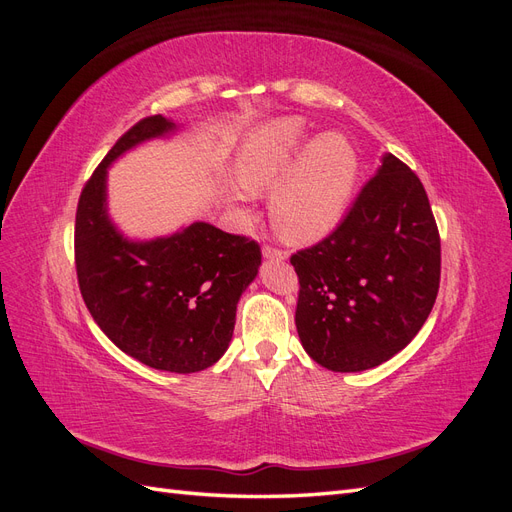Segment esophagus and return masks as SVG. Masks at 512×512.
Segmentation results:
<instances>
[{"label": "esophagus", "mask_w": 512, "mask_h": 512, "mask_svg": "<svg viewBox=\"0 0 512 512\" xmlns=\"http://www.w3.org/2000/svg\"><path fill=\"white\" fill-rule=\"evenodd\" d=\"M262 256L269 260H286L288 258V254L284 250H277V247H271V245L262 247Z\"/></svg>", "instance_id": "obj_1"}]
</instances>
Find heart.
Wrapping results in <instances>:
<instances>
[{"label": "heart", "instance_id": "1", "mask_svg": "<svg viewBox=\"0 0 512 512\" xmlns=\"http://www.w3.org/2000/svg\"><path fill=\"white\" fill-rule=\"evenodd\" d=\"M235 175L241 188H228L230 203L271 192V222L290 243H314L344 218L359 175V158L344 134L324 132L309 141L301 119L260 123L237 149Z\"/></svg>", "mask_w": 512, "mask_h": 512}]
</instances>
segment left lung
<instances>
[{"label":"left lung","instance_id":"8db88e82","mask_svg":"<svg viewBox=\"0 0 512 512\" xmlns=\"http://www.w3.org/2000/svg\"><path fill=\"white\" fill-rule=\"evenodd\" d=\"M290 262L305 352L331 371L389 361L421 331L440 288V235L421 179L384 153L342 224Z\"/></svg>","mask_w":512,"mask_h":512}]
</instances>
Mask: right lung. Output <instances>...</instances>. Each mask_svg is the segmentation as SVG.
I'll list each match as a JSON object with an SVG mask.
<instances>
[{
    "label": "right lung",
    "mask_w": 512,
    "mask_h": 512,
    "mask_svg": "<svg viewBox=\"0 0 512 512\" xmlns=\"http://www.w3.org/2000/svg\"><path fill=\"white\" fill-rule=\"evenodd\" d=\"M175 130L162 115L145 117L106 153L79 198L74 260L89 314L119 350L153 369L194 374L226 352L237 303L258 275L262 254L256 241L207 222L134 241L108 218V166Z\"/></svg>",
    "instance_id": "1"
}]
</instances>
